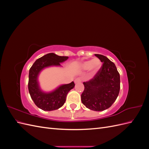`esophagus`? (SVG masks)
Returning <instances> with one entry per match:
<instances>
[{
  "mask_svg": "<svg viewBox=\"0 0 149 149\" xmlns=\"http://www.w3.org/2000/svg\"><path fill=\"white\" fill-rule=\"evenodd\" d=\"M81 81V78H76V79L74 80V83L77 84V83H80Z\"/></svg>",
  "mask_w": 149,
  "mask_h": 149,
  "instance_id": "esophagus-1",
  "label": "esophagus"
}]
</instances>
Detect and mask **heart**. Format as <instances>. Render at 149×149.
Returning a JSON list of instances; mask_svg holds the SVG:
<instances>
[{"instance_id":"obj_1","label":"heart","mask_w":149,"mask_h":149,"mask_svg":"<svg viewBox=\"0 0 149 149\" xmlns=\"http://www.w3.org/2000/svg\"><path fill=\"white\" fill-rule=\"evenodd\" d=\"M102 66V63L98 58H94L93 60H89L83 61L80 64L81 68L83 70H89L93 74H96Z\"/></svg>"}]
</instances>
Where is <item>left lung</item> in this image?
Returning a JSON list of instances; mask_svg holds the SVG:
<instances>
[{"instance_id": "obj_1", "label": "left lung", "mask_w": 149, "mask_h": 149, "mask_svg": "<svg viewBox=\"0 0 149 149\" xmlns=\"http://www.w3.org/2000/svg\"><path fill=\"white\" fill-rule=\"evenodd\" d=\"M103 63L101 68L94 78L84 82V89L81 101L88 109L102 111L110 107L120 91V75L113 62L102 55L95 54Z\"/></svg>"}]
</instances>
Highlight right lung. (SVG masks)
Returning a JSON list of instances; mask_svg holds the SVG:
<instances>
[{
    "mask_svg": "<svg viewBox=\"0 0 149 149\" xmlns=\"http://www.w3.org/2000/svg\"><path fill=\"white\" fill-rule=\"evenodd\" d=\"M68 59V56H58L53 53H48L35 61L29 70L28 88L31 98L35 105L43 111H54L64 104L66 96L74 83L61 84L55 90L46 93L40 87L38 76L43 69L50 66H61L60 63Z\"/></svg>",
    "mask_w": 149,
    "mask_h": 149,
    "instance_id": "obj_1",
    "label": "right lung"
}]
</instances>
